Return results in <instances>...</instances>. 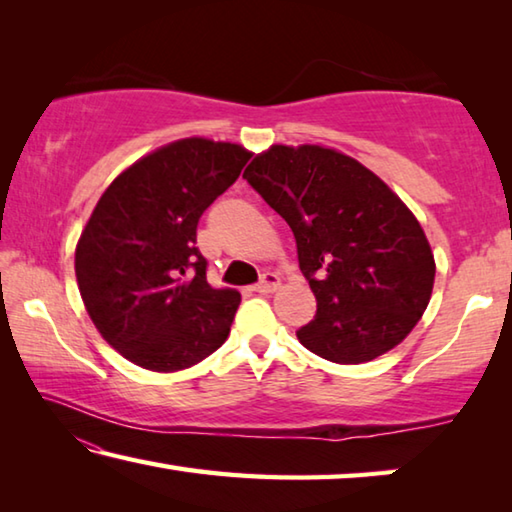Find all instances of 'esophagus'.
<instances>
[{
    "instance_id": "esophagus-1",
    "label": "esophagus",
    "mask_w": 512,
    "mask_h": 512,
    "mask_svg": "<svg viewBox=\"0 0 512 512\" xmlns=\"http://www.w3.org/2000/svg\"><path fill=\"white\" fill-rule=\"evenodd\" d=\"M277 287H280V275L273 273V271H266L262 275V280L255 284V291H259V293H273Z\"/></svg>"
}]
</instances>
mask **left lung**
<instances>
[{
	"label": "left lung",
	"mask_w": 512,
	"mask_h": 512,
	"mask_svg": "<svg viewBox=\"0 0 512 512\" xmlns=\"http://www.w3.org/2000/svg\"><path fill=\"white\" fill-rule=\"evenodd\" d=\"M244 178L296 237L316 316L309 352L363 363L404 341L429 305L436 264L420 223L384 180L323 146H271Z\"/></svg>",
	"instance_id": "1"
}]
</instances>
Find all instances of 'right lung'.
I'll list each match as a JSON object with an SVG mask.
<instances>
[{
	"label": "right lung",
	"mask_w": 512,
	"mask_h": 512,
	"mask_svg": "<svg viewBox=\"0 0 512 512\" xmlns=\"http://www.w3.org/2000/svg\"><path fill=\"white\" fill-rule=\"evenodd\" d=\"M250 153L203 137L137 160L103 192L76 246V280L103 339L135 366L185 370L219 350L241 296L207 284L203 212Z\"/></svg>",
	"instance_id": "1"
}]
</instances>
